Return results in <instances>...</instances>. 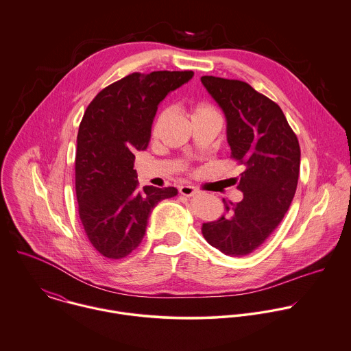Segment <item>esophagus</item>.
<instances>
[{
	"label": "esophagus",
	"instance_id": "1",
	"mask_svg": "<svg viewBox=\"0 0 351 351\" xmlns=\"http://www.w3.org/2000/svg\"><path fill=\"white\" fill-rule=\"evenodd\" d=\"M180 193H181L182 196L192 197V196H195V195L197 193V189H196L195 186H191V185H182V186L180 188Z\"/></svg>",
	"mask_w": 351,
	"mask_h": 351
}]
</instances>
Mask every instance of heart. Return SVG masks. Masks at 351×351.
<instances>
[{
    "label": "heart",
    "mask_w": 351,
    "mask_h": 351,
    "mask_svg": "<svg viewBox=\"0 0 351 351\" xmlns=\"http://www.w3.org/2000/svg\"><path fill=\"white\" fill-rule=\"evenodd\" d=\"M214 114H218V113H217L211 106L202 104V105H196V106L192 108L191 118H192V121H193V119H197V118L206 117V116H214ZM163 119H165V114H163V113L156 117L155 122H154V126H152V132H154V133L160 128Z\"/></svg>",
    "instance_id": "heart-1"
}]
</instances>
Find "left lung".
<instances>
[{
	"label": "left lung",
	"mask_w": 351,
	"mask_h": 351,
	"mask_svg": "<svg viewBox=\"0 0 351 351\" xmlns=\"http://www.w3.org/2000/svg\"><path fill=\"white\" fill-rule=\"evenodd\" d=\"M202 83L226 117L232 158L241 162L243 199L225 202L226 214L203 225L210 245L246 256L279 226L295 195L301 149L282 109L247 83L203 76Z\"/></svg>",
	"instance_id": "obj_1"
}]
</instances>
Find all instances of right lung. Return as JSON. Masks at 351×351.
<instances>
[{
  "instance_id": "right-lung-1",
  "label": "right lung",
  "mask_w": 351,
  "mask_h": 351,
  "mask_svg": "<svg viewBox=\"0 0 351 351\" xmlns=\"http://www.w3.org/2000/svg\"><path fill=\"white\" fill-rule=\"evenodd\" d=\"M192 77V71L132 73L102 90L83 116L75 162L79 215L105 257L134 250L152 208L178 193L173 186L138 189L133 152L148 147L159 104Z\"/></svg>"
}]
</instances>
